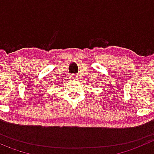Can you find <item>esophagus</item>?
Listing matches in <instances>:
<instances>
[{
    "label": "esophagus",
    "instance_id": "1",
    "mask_svg": "<svg viewBox=\"0 0 154 154\" xmlns=\"http://www.w3.org/2000/svg\"><path fill=\"white\" fill-rule=\"evenodd\" d=\"M71 78H72V80H74V79H75L76 77H77V74H71Z\"/></svg>",
    "mask_w": 154,
    "mask_h": 154
}]
</instances>
